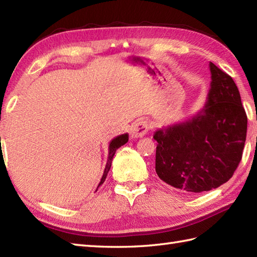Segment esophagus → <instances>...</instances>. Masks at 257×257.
<instances>
[{"instance_id": "34e87169", "label": "esophagus", "mask_w": 257, "mask_h": 257, "mask_svg": "<svg viewBox=\"0 0 257 257\" xmlns=\"http://www.w3.org/2000/svg\"><path fill=\"white\" fill-rule=\"evenodd\" d=\"M148 130H149V125L147 123V121H145L144 119H139L133 123L130 132H132L133 138H141L148 133Z\"/></svg>"}]
</instances>
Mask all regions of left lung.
I'll list each match as a JSON object with an SVG mask.
<instances>
[{
    "label": "left lung",
    "instance_id": "obj_1",
    "mask_svg": "<svg viewBox=\"0 0 257 257\" xmlns=\"http://www.w3.org/2000/svg\"><path fill=\"white\" fill-rule=\"evenodd\" d=\"M209 65L211 84L204 107L154 135L158 177L189 193L227 182L242 159L246 140L247 117L237 86L231 76Z\"/></svg>",
    "mask_w": 257,
    "mask_h": 257
}]
</instances>
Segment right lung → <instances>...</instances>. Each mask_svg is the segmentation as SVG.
<instances>
[{
  "label": "right lung",
  "instance_id": "1",
  "mask_svg": "<svg viewBox=\"0 0 257 257\" xmlns=\"http://www.w3.org/2000/svg\"><path fill=\"white\" fill-rule=\"evenodd\" d=\"M128 139H129V135L128 134H123V135H119L117 136L116 138H113L110 144H109V147H108V159H107V163H106V167H105V170H103V174L102 177L100 179V182L99 184H98L97 189L100 187V185L105 182V180L107 178V174L109 172V170H110V167H111V162H112V158L114 156V154H116V150L118 148H120V147L123 146L124 144L128 143ZM97 191V190H96Z\"/></svg>",
  "mask_w": 257,
  "mask_h": 257
}]
</instances>
